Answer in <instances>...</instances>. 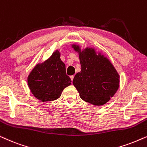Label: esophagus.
<instances>
[{
  "label": "esophagus",
  "instance_id": "obj_1",
  "mask_svg": "<svg viewBox=\"0 0 147 147\" xmlns=\"http://www.w3.org/2000/svg\"><path fill=\"white\" fill-rule=\"evenodd\" d=\"M74 76H70V78H71V81H73V80H74Z\"/></svg>",
  "mask_w": 147,
  "mask_h": 147
}]
</instances>
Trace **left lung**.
Here are the masks:
<instances>
[{
	"mask_svg": "<svg viewBox=\"0 0 147 147\" xmlns=\"http://www.w3.org/2000/svg\"><path fill=\"white\" fill-rule=\"evenodd\" d=\"M71 47L78 53L82 67L73 80L80 98L96 106L107 103L119 88L117 70L109 59L95 48L82 49L78 44H72Z\"/></svg>",
	"mask_w": 147,
	"mask_h": 147,
	"instance_id": "left-lung-1",
	"label": "left lung"
}]
</instances>
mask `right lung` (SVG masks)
Returning a JSON list of instances; mask_svg holds the SVG:
<instances>
[{
	"label": "right lung",
	"instance_id": "1",
	"mask_svg": "<svg viewBox=\"0 0 147 147\" xmlns=\"http://www.w3.org/2000/svg\"><path fill=\"white\" fill-rule=\"evenodd\" d=\"M55 50L42 63H38L27 76V85L34 97L43 102L53 101L61 95L71 80L65 73V65Z\"/></svg>",
	"mask_w": 147,
	"mask_h": 147
}]
</instances>
